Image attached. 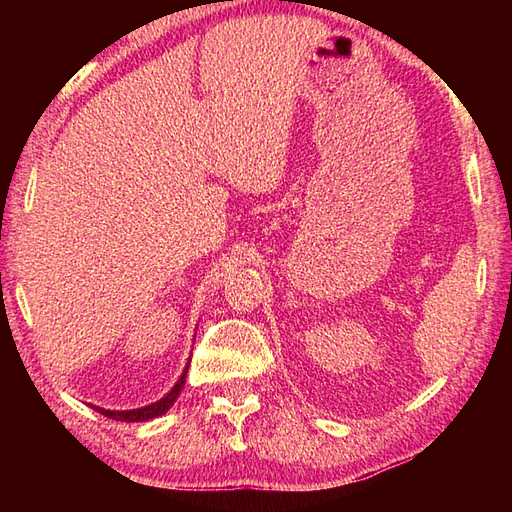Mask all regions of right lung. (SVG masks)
I'll list each match as a JSON object with an SVG mask.
<instances>
[{"mask_svg": "<svg viewBox=\"0 0 512 512\" xmlns=\"http://www.w3.org/2000/svg\"><path fill=\"white\" fill-rule=\"evenodd\" d=\"M189 372V365L184 367V372L180 376V380L165 398H160L158 402H151L147 407H140V409H129V411H110V409H101V407H94L99 413H103L105 418H112V420H121V422H143V420H151L156 416H162V413L169 411V407L176 402V398L180 396V391L184 387V378H187Z\"/></svg>", "mask_w": 512, "mask_h": 512, "instance_id": "obj_1", "label": "right lung"}]
</instances>
